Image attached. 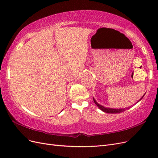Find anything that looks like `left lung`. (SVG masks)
Here are the masks:
<instances>
[{
  "instance_id": "obj_1",
  "label": "left lung",
  "mask_w": 158,
  "mask_h": 158,
  "mask_svg": "<svg viewBox=\"0 0 158 158\" xmlns=\"http://www.w3.org/2000/svg\"><path fill=\"white\" fill-rule=\"evenodd\" d=\"M144 95H145V94H144ZM144 95H143V96H142L139 100H138V101L136 103L139 102L140 101V100H141L143 98H144ZM93 99H94V103H95V105H96V106H97L100 109H101L102 111H103V112H105V113H121V112L125 111L126 109L130 108V107H127V108H124V109H112V108L105 107H103V106H102V105L99 104L96 101H95L94 98H93Z\"/></svg>"
}]
</instances>
